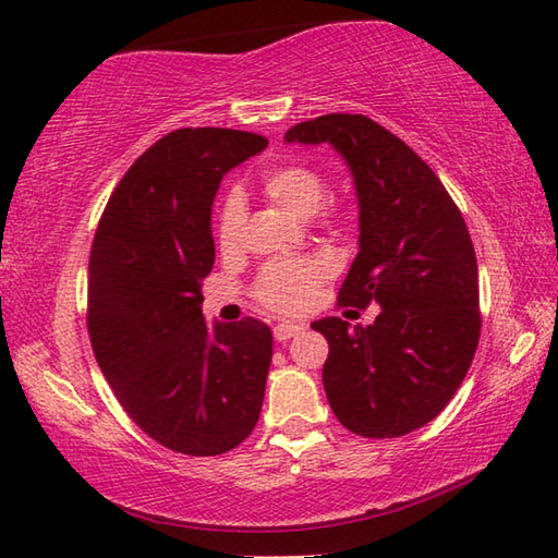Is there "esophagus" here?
Masks as SVG:
<instances>
[{"label": "esophagus", "instance_id": "34e87169", "mask_svg": "<svg viewBox=\"0 0 558 558\" xmlns=\"http://www.w3.org/2000/svg\"><path fill=\"white\" fill-rule=\"evenodd\" d=\"M302 330H304L302 324H278L276 328H272V338H276L278 342H286L298 333H302Z\"/></svg>", "mask_w": 558, "mask_h": 558}]
</instances>
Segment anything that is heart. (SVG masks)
Listing matches in <instances>:
<instances>
[{
  "mask_svg": "<svg viewBox=\"0 0 558 558\" xmlns=\"http://www.w3.org/2000/svg\"><path fill=\"white\" fill-rule=\"evenodd\" d=\"M260 192L272 204L282 206L298 218H310L314 213L322 216L324 222H340L345 210L336 201H326L328 182L322 170L312 165L288 162L280 168H272L260 180ZM246 196L240 186H232L225 192L218 218L216 234L222 252H240L246 240ZM330 260L326 256H292L270 260L258 272L254 282V300L266 306L268 312L294 316L310 310L314 304L318 288L330 276Z\"/></svg>",
  "mask_w": 558,
  "mask_h": 558,
  "instance_id": "1",
  "label": "heart"
}]
</instances>
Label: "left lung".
I'll return each instance as SVG.
<instances>
[{
  "instance_id": "8db88e82",
  "label": "left lung",
  "mask_w": 558,
  "mask_h": 558,
  "mask_svg": "<svg viewBox=\"0 0 558 558\" xmlns=\"http://www.w3.org/2000/svg\"><path fill=\"white\" fill-rule=\"evenodd\" d=\"M286 141L330 144L350 165L360 254L338 306H381L372 326L312 324L328 340L330 410L357 436H405L448 405L475 357L482 312L468 225L429 165L369 117L324 114Z\"/></svg>"
}]
</instances>
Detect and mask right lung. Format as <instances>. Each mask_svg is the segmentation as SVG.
Returning a JSON list of instances; mask_svg holds the SVG:
<instances>
[{"mask_svg": "<svg viewBox=\"0 0 558 558\" xmlns=\"http://www.w3.org/2000/svg\"><path fill=\"white\" fill-rule=\"evenodd\" d=\"M268 138L186 126L141 153L105 206L88 260V336L124 412L153 441L220 456L254 432L272 354L254 316L208 328L210 206L222 174Z\"/></svg>", "mask_w": 558, "mask_h": 558, "instance_id": "obj_1", "label": "right lung"}]
</instances>
